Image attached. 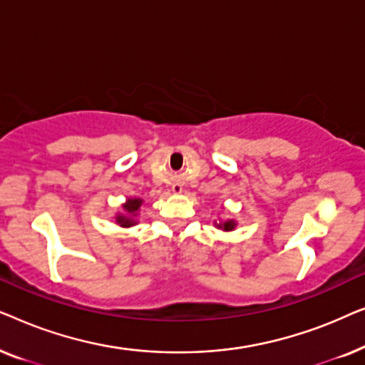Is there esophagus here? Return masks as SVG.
Instances as JSON below:
<instances>
[{"label": "esophagus", "instance_id": "1", "mask_svg": "<svg viewBox=\"0 0 365 365\" xmlns=\"http://www.w3.org/2000/svg\"><path fill=\"white\" fill-rule=\"evenodd\" d=\"M173 191H174V192H181V191H182V187L179 186V184H174V186H173Z\"/></svg>", "mask_w": 365, "mask_h": 365}]
</instances>
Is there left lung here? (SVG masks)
Instances as JSON below:
<instances>
[{
  "label": "left lung",
  "instance_id": "1",
  "mask_svg": "<svg viewBox=\"0 0 365 365\" xmlns=\"http://www.w3.org/2000/svg\"><path fill=\"white\" fill-rule=\"evenodd\" d=\"M216 227L222 229V231H234V227H236V221H232V219H227V221L216 222Z\"/></svg>",
  "mask_w": 365,
  "mask_h": 365
}]
</instances>
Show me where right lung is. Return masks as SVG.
Returning a JSON list of instances; mask_svg holds the SVG:
<instances>
[{"instance_id":"add662e5","label":"right lung","mask_w":365,"mask_h":365,"mask_svg":"<svg viewBox=\"0 0 365 365\" xmlns=\"http://www.w3.org/2000/svg\"><path fill=\"white\" fill-rule=\"evenodd\" d=\"M143 199L139 197H129L126 202L123 204V212L116 214V224L121 227H131L138 224V212L141 207Z\"/></svg>"}]
</instances>
